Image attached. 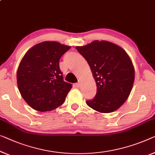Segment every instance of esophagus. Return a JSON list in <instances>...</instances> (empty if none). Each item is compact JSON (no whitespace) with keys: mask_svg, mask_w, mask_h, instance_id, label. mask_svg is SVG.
I'll return each instance as SVG.
<instances>
[{"mask_svg":"<svg viewBox=\"0 0 155 155\" xmlns=\"http://www.w3.org/2000/svg\"><path fill=\"white\" fill-rule=\"evenodd\" d=\"M80 85H81V83H77V84H75L76 87H78V88L80 87Z\"/></svg>","mask_w":155,"mask_h":155,"instance_id":"obj_1","label":"esophagus"}]
</instances>
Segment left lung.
<instances>
[{
	"mask_svg": "<svg viewBox=\"0 0 155 155\" xmlns=\"http://www.w3.org/2000/svg\"><path fill=\"white\" fill-rule=\"evenodd\" d=\"M88 63L97 85L87 105L100 113H111L129 97L134 81V68L123 48L108 41L94 40L76 47Z\"/></svg>",
	"mask_w": 155,
	"mask_h": 155,
	"instance_id": "8db88e82",
	"label": "left lung"
}]
</instances>
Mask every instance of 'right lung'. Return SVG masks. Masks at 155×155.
Masks as SVG:
<instances>
[{
	"label": "right lung",
	"mask_w": 155,
	"mask_h": 155,
	"mask_svg": "<svg viewBox=\"0 0 155 155\" xmlns=\"http://www.w3.org/2000/svg\"><path fill=\"white\" fill-rule=\"evenodd\" d=\"M71 47L46 41L30 48L18 65V91L38 111H50L63 104L72 85L63 81L59 61Z\"/></svg>",
	"instance_id": "1"
}]
</instances>
